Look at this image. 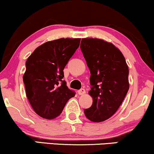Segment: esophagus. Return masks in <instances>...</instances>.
<instances>
[{"mask_svg":"<svg viewBox=\"0 0 154 154\" xmlns=\"http://www.w3.org/2000/svg\"><path fill=\"white\" fill-rule=\"evenodd\" d=\"M78 94H79V95H83V94H85V89H83V88L80 89H79V90H78Z\"/></svg>","mask_w":154,"mask_h":154,"instance_id":"esophagus-1","label":"esophagus"}]
</instances>
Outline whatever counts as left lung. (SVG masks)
<instances>
[{"label":"left lung","instance_id":"8db88e82","mask_svg":"<svg viewBox=\"0 0 154 154\" xmlns=\"http://www.w3.org/2000/svg\"><path fill=\"white\" fill-rule=\"evenodd\" d=\"M80 49L90 70L92 105L84 110L91 122H101L114 115L129 88V68L120 50L100 39H82Z\"/></svg>","mask_w":154,"mask_h":154}]
</instances>
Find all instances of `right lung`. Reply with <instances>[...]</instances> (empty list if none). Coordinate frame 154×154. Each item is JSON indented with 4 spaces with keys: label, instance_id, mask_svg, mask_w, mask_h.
<instances>
[{
    "label": "right lung",
    "instance_id": "obj_1",
    "mask_svg": "<svg viewBox=\"0 0 154 154\" xmlns=\"http://www.w3.org/2000/svg\"><path fill=\"white\" fill-rule=\"evenodd\" d=\"M79 38H60L47 42L31 54L23 75L26 96L37 114L52 119L75 97L63 80L64 68L79 46Z\"/></svg>",
    "mask_w": 154,
    "mask_h": 154
}]
</instances>
